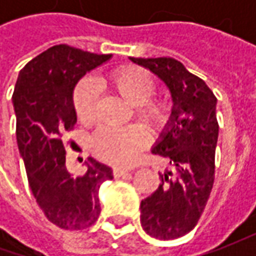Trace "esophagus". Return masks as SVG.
<instances>
[{
  "label": "esophagus",
  "mask_w": 256,
  "mask_h": 256,
  "mask_svg": "<svg viewBox=\"0 0 256 256\" xmlns=\"http://www.w3.org/2000/svg\"><path fill=\"white\" fill-rule=\"evenodd\" d=\"M112 174L115 178H121V176H125V175H128L130 172L125 171L122 168H114L112 170Z\"/></svg>",
  "instance_id": "esophagus-1"
}]
</instances>
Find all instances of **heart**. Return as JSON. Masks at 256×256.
<instances>
[{
	"mask_svg": "<svg viewBox=\"0 0 256 256\" xmlns=\"http://www.w3.org/2000/svg\"><path fill=\"white\" fill-rule=\"evenodd\" d=\"M105 85L134 105V114L155 134L166 131L175 116V105L168 95H155L156 82L140 66H122L105 80ZM75 114L80 122L92 124L98 115V91L92 81L82 80L72 95ZM148 145V134L140 125L124 128L102 126L91 138L96 156L114 165H128Z\"/></svg>",
	"mask_w": 256,
	"mask_h": 256,
	"instance_id": "heart-1",
	"label": "heart"
}]
</instances>
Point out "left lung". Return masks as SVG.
<instances>
[{"instance_id":"left-lung-1","label":"left lung","mask_w":256,"mask_h":256,"mask_svg":"<svg viewBox=\"0 0 256 256\" xmlns=\"http://www.w3.org/2000/svg\"><path fill=\"white\" fill-rule=\"evenodd\" d=\"M148 68L170 88L175 105L172 125L154 146L170 164L161 184L141 201V225L156 240H176L201 218L215 180V148L220 125L216 96L200 76L170 56L130 58Z\"/></svg>"}]
</instances>
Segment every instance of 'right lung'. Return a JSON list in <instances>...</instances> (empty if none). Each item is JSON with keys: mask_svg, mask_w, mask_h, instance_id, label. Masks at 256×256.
<instances>
[{"mask_svg": "<svg viewBox=\"0 0 256 256\" xmlns=\"http://www.w3.org/2000/svg\"><path fill=\"white\" fill-rule=\"evenodd\" d=\"M111 54L86 52L66 44L54 45L20 71L12 102L16 142L30 188L48 221L62 230H85L98 220V191L112 180V170L94 158L84 175H71L65 165L62 135L76 122L72 92L88 71Z\"/></svg>", "mask_w": 256, "mask_h": 256, "instance_id": "obj_1", "label": "right lung"}]
</instances>
